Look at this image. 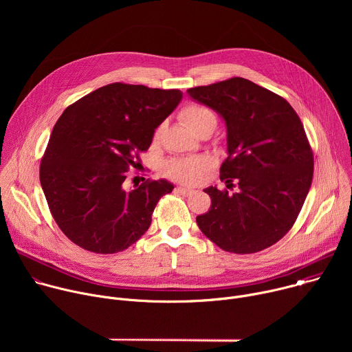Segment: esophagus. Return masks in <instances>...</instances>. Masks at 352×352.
I'll list each match as a JSON object with an SVG mask.
<instances>
[{"mask_svg": "<svg viewBox=\"0 0 352 352\" xmlns=\"http://www.w3.org/2000/svg\"><path fill=\"white\" fill-rule=\"evenodd\" d=\"M175 192H178V193H181V195H184V196H190L195 190L190 189V188H185V186H177V188H175Z\"/></svg>", "mask_w": 352, "mask_h": 352, "instance_id": "obj_1", "label": "esophagus"}]
</instances>
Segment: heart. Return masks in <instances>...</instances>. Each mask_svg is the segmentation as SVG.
<instances>
[{"instance_id":"1","label":"heart","mask_w":352,"mask_h":352,"mask_svg":"<svg viewBox=\"0 0 352 352\" xmlns=\"http://www.w3.org/2000/svg\"><path fill=\"white\" fill-rule=\"evenodd\" d=\"M179 118L184 124L195 133L204 126L213 124L216 126L214 114L205 106L186 104L179 111ZM159 131L156 132V135ZM210 162L205 157H189V159H174L164 164V174L175 181L185 184H196L202 175L210 168Z\"/></svg>"}]
</instances>
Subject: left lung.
Segmentation results:
<instances>
[{"label": "left lung", "instance_id": "obj_1", "mask_svg": "<svg viewBox=\"0 0 352 352\" xmlns=\"http://www.w3.org/2000/svg\"><path fill=\"white\" fill-rule=\"evenodd\" d=\"M227 126L228 157L220 167L228 193L209 186L208 213L196 223L226 252L255 254L280 241L304 206L314 153L298 114L281 96L243 78L188 89Z\"/></svg>", "mask_w": 352, "mask_h": 352}]
</instances>
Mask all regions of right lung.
I'll list each match as a JSON object with an SVG mask.
<instances>
[{
    "label": "right lung",
    "instance_id": "1",
    "mask_svg": "<svg viewBox=\"0 0 352 352\" xmlns=\"http://www.w3.org/2000/svg\"><path fill=\"white\" fill-rule=\"evenodd\" d=\"M182 98L178 89L111 83L65 109L40 164V184L61 231L94 254H117L150 227L174 185L146 179L126 190L131 167Z\"/></svg>",
    "mask_w": 352,
    "mask_h": 352
}]
</instances>
